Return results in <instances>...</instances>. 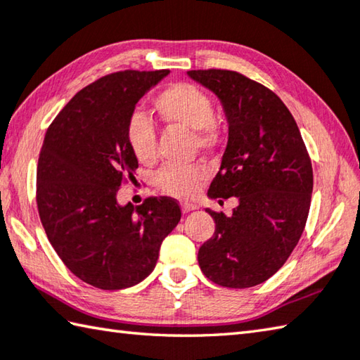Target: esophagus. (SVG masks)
Segmentation results:
<instances>
[{
	"label": "esophagus",
	"instance_id": "1",
	"mask_svg": "<svg viewBox=\"0 0 360 360\" xmlns=\"http://www.w3.org/2000/svg\"><path fill=\"white\" fill-rule=\"evenodd\" d=\"M181 207H182V212L187 214V212L195 211V209H197V205H193V202H187V201H186V202H182Z\"/></svg>",
	"mask_w": 360,
	"mask_h": 360
}]
</instances>
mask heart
I'll use <instances>...</instances> for the list:
<instances>
[{
	"mask_svg": "<svg viewBox=\"0 0 360 360\" xmlns=\"http://www.w3.org/2000/svg\"><path fill=\"white\" fill-rule=\"evenodd\" d=\"M154 108L168 126L191 132L195 146L212 151L220 143V127L214 120V103L201 88L192 83H173L154 99ZM126 139L135 158L141 163H153L158 155V132L146 115L130 116ZM206 179L200 165H167L158 173L155 182L162 192L176 198H188Z\"/></svg>",
	"mask_w": 360,
	"mask_h": 360,
	"instance_id": "heart-1",
	"label": "heart"
}]
</instances>
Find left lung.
<instances>
[{
    "instance_id": "left-lung-1",
    "label": "left lung",
    "mask_w": 360,
    "mask_h": 360,
    "mask_svg": "<svg viewBox=\"0 0 360 360\" xmlns=\"http://www.w3.org/2000/svg\"><path fill=\"white\" fill-rule=\"evenodd\" d=\"M187 75L219 97L228 143L209 198H238L231 217L206 209L214 236L198 250L211 282L250 288L272 277L297 245L309 217L313 169L299 127L280 97L239 72Z\"/></svg>"
}]
</instances>
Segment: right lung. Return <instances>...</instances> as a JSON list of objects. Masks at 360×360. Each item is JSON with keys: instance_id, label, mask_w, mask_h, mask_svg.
I'll use <instances>...</instances> for the list:
<instances>
[{"instance_id": "right-lung-1", "label": "right lung", "mask_w": 360, "mask_h": 360, "mask_svg": "<svg viewBox=\"0 0 360 360\" xmlns=\"http://www.w3.org/2000/svg\"><path fill=\"white\" fill-rule=\"evenodd\" d=\"M169 70H122L72 97L45 134L37 163V209L68 269L101 290H122L154 271L162 240L181 220L173 198L121 206L139 160L126 139L136 102Z\"/></svg>"}]
</instances>
